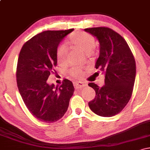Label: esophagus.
<instances>
[{
	"mask_svg": "<svg viewBox=\"0 0 150 150\" xmlns=\"http://www.w3.org/2000/svg\"><path fill=\"white\" fill-rule=\"evenodd\" d=\"M73 85H74V87H75V89L81 88V87H85V86H87L86 84L83 83V82H75L73 83Z\"/></svg>",
	"mask_w": 150,
	"mask_h": 150,
	"instance_id": "esophagus-1",
	"label": "esophagus"
}]
</instances>
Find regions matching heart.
Here are the masks:
<instances>
[{
    "label": "heart",
    "instance_id": "heart-1",
    "mask_svg": "<svg viewBox=\"0 0 150 150\" xmlns=\"http://www.w3.org/2000/svg\"><path fill=\"white\" fill-rule=\"evenodd\" d=\"M70 40L73 45H75L86 54H89L92 52L95 45L94 38L91 34L84 32H76L73 34L70 37ZM67 54H68V47L66 44H61L57 49V61L59 64H63L65 63ZM69 73L75 77H80L82 73L81 70L77 68H72L69 70Z\"/></svg>",
    "mask_w": 150,
    "mask_h": 150
}]
</instances>
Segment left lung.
<instances>
[{"label": "left lung", "mask_w": 150, "mask_h": 150, "mask_svg": "<svg viewBox=\"0 0 150 150\" xmlns=\"http://www.w3.org/2000/svg\"><path fill=\"white\" fill-rule=\"evenodd\" d=\"M96 37L99 44V56L95 68L104 74V85L91 82L95 98L89 102V108L98 116L111 117L120 113L131 97L135 83V58L130 48L119 34L108 27L84 30Z\"/></svg>", "instance_id": "obj_1"}]
</instances>
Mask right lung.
<instances>
[{
  "label": "right lung",
  "instance_id": "1",
  "mask_svg": "<svg viewBox=\"0 0 150 150\" xmlns=\"http://www.w3.org/2000/svg\"><path fill=\"white\" fill-rule=\"evenodd\" d=\"M73 30L38 34L24 44L19 54L16 73L19 92L30 113L42 122L53 123L61 118L73 95L71 81L65 79L60 87L47 82L57 65L58 46Z\"/></svg>",
  "mask_w": 150,
  "mask_h": 150
}]
</instances>
